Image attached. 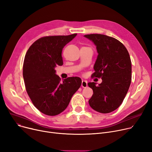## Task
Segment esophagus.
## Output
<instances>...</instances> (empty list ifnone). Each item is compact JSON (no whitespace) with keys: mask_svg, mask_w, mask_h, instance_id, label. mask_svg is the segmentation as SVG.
<instances>
[{"mask_svg":"<svg viewBox=\"0 0 152 152\" xmlns=\"http://www.w3.org/2000/svg\"><path fill=\"white\" fill-rule=\"evenodd\" d=\"M81 86L83 88H86V87H87V82L86 81L83 80L82 81V83H81Z\"/></svg>","mask_w":152,"mask_h":152,"instance_id":"esophagus-1","label":"esophagus"}]
</instances>
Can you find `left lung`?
<instances>
[{
  "label": "left lung",
  "mask_w": 152,
  "mask_h": 152,
  "mask_svg": "<svg viewBox=\"0 0 152 152\" xmlns=\"http://www.w3.org/2000/svg\"><path fill=\"white\" fill-rule=\"evenodd\" d=\"M96 45L99 53L91 77L102 78L99 86L89 83L93 95L91 107L101 113H108L121 105L131 83V61L125 46L116 39L104 34L84 35Z\"/></svg>",
  "instance_id": "left-lung-1"
}]
</instances>
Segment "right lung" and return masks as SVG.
<instances>
[{
    "label": "right lung",
    "mask_w": 152,
    "mask_h": 152,
    "mask_svg": "<svg viewBox=\"0 0 152 152\" xmlns=\"http://www.w3.org/2000/svg\"><path fill=\"white\" fill-rule=\"evenodd\" d=\"M76 35L39 38L25 55L23 76L26 92L36 108L46 115L55 116L65 110L81 85L79 77H69L61 82L55 69L63 64V47Z\"/></svg>",
    "instance_id": "right-lung-1"
}]
</instances>
